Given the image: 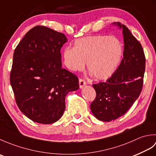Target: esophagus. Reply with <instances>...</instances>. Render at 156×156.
Listing matches in <instances>:
<instances>
[{"label":"esophagus","mask_w":156,"mask_h":156,"mask_svg":"<svg viewBox=\"0 0 156 156\" xmlns=\"http://www.w3.org/2000/svg\"><path fill=\"white\" fill-rule=\"evenodd\" d=\"M86 84H87V82H86L84 80H83V79L82 78L79 79V85H80V88H82Z\"/></svg>","instance_id":"esophagus-1"}]
</instances>
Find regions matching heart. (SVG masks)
<instances>
[{
  "label": "heart",
  "mask_w": 156,
  "mask_h": 156,
  "mask_svg": "<svg viewBox=\"0 0 156 156\" xmlns=\"http://www.w3.org/2000/svg\"><path fill=\"white\" fill-rule=\"evenodd\" d=\"M123 47L117 37L92 35L78 39L74 48L64 49L65 65L72 71H82L87 63L88 71L98 80H106L114 74L120 63Z\"/></svg>",
  "instance_id": "1"
}]
</instances>
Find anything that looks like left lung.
I'll use <instances>...</instances> for the list:
<instances>
[{"label": "left lung", "instance_id": "left-lung-1", "mask_svg": "<svg viewBox=\"0 0 156 156\" xmlns=\"http://www.w3.org/2000/svg\"><path fill=\"white\" fill-rule=\"evenodd\" d=\"M113 24L122 29L123 58L111 78L92 85L97 97L90 105L94 117L106 122L121 117L133 105L142 90L145 69V57L140 43L125 25Z\"/></svg>", "mask_w": 156, "mask_h": 156}]
</instances>
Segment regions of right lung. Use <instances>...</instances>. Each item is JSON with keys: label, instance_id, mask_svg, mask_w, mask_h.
Masks as SVG:
<instances>
[{"label": "right lung", "instance_id": "1", "mask_svg": "<svg viewBox=\"0 0 156 156\" xmlns=\"http://www.w3.org/2000/svg\"><path fill=\"white\" fill-rule=\"evenodd\" d=\"M67 41L62 33L36 26L15 49L10 82L20 111L33 121H58L66 96L79 88L77 76L62 67L60 50Z\"/></svg>", "mask_w": 156, "mask_h": 156}]
</instances>
